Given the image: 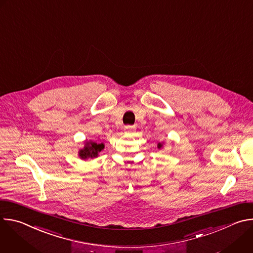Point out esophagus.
Returning a JSON list of instances; mask_svg holds the SVG:
<instances>
[{"label":"esophagus","mask_w":253,"mask_h":253,"mask_svg":"<svg viewBox=\"0 0 253 253\" xmlns=\"http://www.w3.org/2000/svg\"><path fill=\"white\" fill-rule=\"evenodd\" d=\"M135 130V126H130V125H127L125 126V132H132Z\"/></svg>","instance_id":"obj_1"}]
</instances>
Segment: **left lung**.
Masks as SVG:
<instances>
[{
	"label": "left lung",
	"mask_w": 253,
	"mask_h": 253,
	"mask_svg": "<svg viewBox=\"0 0 253 253\" xmlns=\"http://www.w3.org/2000/svg\"><path fill=\"white\" fill-rule=\"evenodd\" d=\"M162 145H161V144H158V148H160Z\"/></svg>",
	"instance_id": "left-lung-1"
}]
</instances>
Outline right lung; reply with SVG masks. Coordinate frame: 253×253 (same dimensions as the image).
Instances as JSON below:
<instances>
[{
	"mask_svg": "<svg viewBox=\"0 0 253 253\" xmlns=\"http://www.w3.org/2000/svg\"><path fill=\"white\" fill-rule=\"evenodd\" d=\"M104 149L103 143H96V142H87L84 149L80 151V156L83 159L86 158H94L97 157L99 152Z\"/></svg>",
	"mask_w": 253,
	"mask_h": 253,
	"instance_id": "obj_1",
	"label": "right lung"
}]
</instances>
